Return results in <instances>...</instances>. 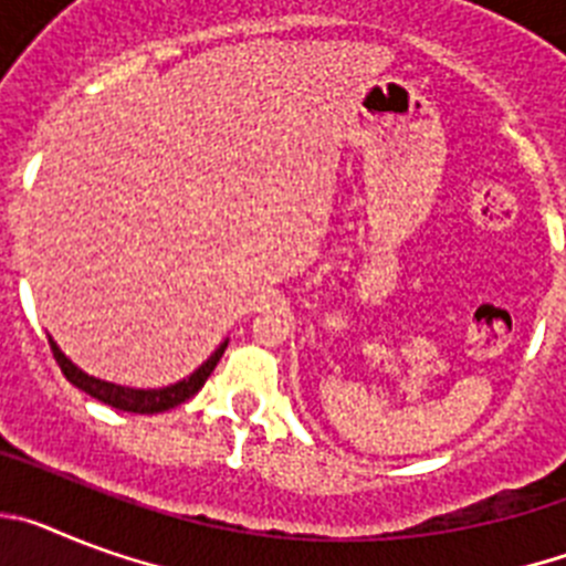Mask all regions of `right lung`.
Returning <instances> with one entry per match:
<instances>
[{
  "label": "right lung",
  "mask_w": 566,
  "mask_h": 566,
  "mask_svg": "<svg viewBox=\"0 0 566 566\" xmlns=\"http://www.w3.org/2000/svg\"><path fill=\"white\" fill-rule=\"evenodd\" d=\"M48 339L59 368H62V374L70 379V382L76 385V388H82V391L90 394L93 399H98V402L113 405V408H118V411H129V413H161V411H169V408H175V405L187 402L189 397H195V394L201 391L203 382H207L209 374L214 371V365H218V359L223 357V352H227V345H229V337H227L207 359H203L201 365H198V368H195L192 374H189V377L178 379V382L164 385V388H129V385H118V382H107V379L90 377L87 371H82V368H78V365L73 363L62 348H59L56 339L53 337Z\"/></svg>",
  "instance_id": "right-lung-1"
}]
</instances>
